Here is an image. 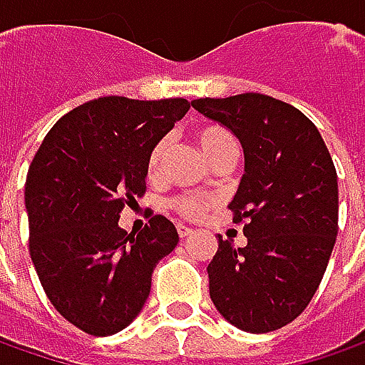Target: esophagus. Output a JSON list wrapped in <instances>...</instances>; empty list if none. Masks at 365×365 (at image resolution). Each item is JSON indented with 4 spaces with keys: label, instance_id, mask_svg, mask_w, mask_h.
I'll use <instances>...</instances> for the list:
<instances>
[{
    "label": "esophagus",
    "instance_id": "obj_1",
    "mask_svg": "<svg viewBox=\"0 0 365 365\" xmlns=\"http://www.w3.org/2000/svg\"><path fill=\"white\" fill-rule=\"evenodd\" d=\"M176 230H178V237H180V239H185V237H189V235L193 232V230H191L189 226H185V224H178Z\"/></svg>",
    "mask_w": 365,
    "mask_h": 365
}]
</instances>
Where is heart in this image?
<instances>
[{"label":"heart","instance_id":"obj_1","mask_svg":"<svg viewBox=\"0 0 365 365\" xmlns=\"http://www.w3.org/2000/svg\"><path fill=\"white\" fill-rule=\"evenodd\" d=\"M195 139L197 145H199V149L203 151V155H205L210 162L218 160L224 153L237 151V141H235V137H232L226 128H222V126H205V128L197 130ZM166 147H168V141L162 139L160 143L151 149V153H149V170H151V172H155V170L160 168L162 158H164V153H166ZM172 205H174L182 216H187V218H197V216L205 210L207 203H205L201 197L185 195L174 199Z\"/></svg>","mask_w":365,"mask_h":365}]
</instances>
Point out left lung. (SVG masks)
Instances as JSON below:
<instances>
[{"label": "left lung", "mask_w": 365, "mask_h": 365, "mask_svg": "<svg viewBox=\"0 0 365 365\" xmlns=\"http://www.w3.org/2000/svg\"><path fill=\"white\" fill-rule=\"evenodd\" d=\"M243 147L245 174L228 207L247 222L245 247L222 241L207 266L210 297L224 320L270 332L307 307L336 241L339 185L314 122L259 93L191 101Z\"/></svg>", "instance_id": "obj_1"}]
</instances>
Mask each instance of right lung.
<instances>
[{"mask_svg":"<svg viewBox=\"0 0 365 365\" xmlns=\"http://www.w3.org/2000/svg\"><path fill=\"white\" fill-rule=\"evenodd\" d=\"M189 108L178 97L93 99L58 120L29 168L31 259L51 305L93 336L141 314L155 264L178 243L164 216L130 235L118 220L145 191L151 149Z\"/></svg>","mask_w":365,"mask_h":365,"instance_id":"add662e5","label":"right lung"}]
</instances>
